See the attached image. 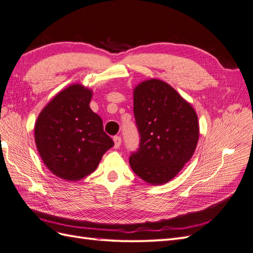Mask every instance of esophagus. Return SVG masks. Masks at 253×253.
I'll return each instance as SVG.
<instances>
[{"label": "esophagus", "instance_id": "obj_1", "mask_svg": "<svg viewBox=\"0 0 253 253\" xmlns=\"http://www.w3.org/2000/svg\"><path fill=\"white\" fill-rule=\"evenodd\" d=\"M113 140H114V143H115V145H114L115 149H118L120 147V144H121V137L120 136H115Z\"/></svg>", "mask_w": 253, "mask_h": 253}]
</instances>
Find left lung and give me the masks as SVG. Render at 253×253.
Returning a JSON list of instances; mask_svg holds the SVG:
<instances>
[{"instance_id": "8db88e82", "label": "left lung", "mask_w": 253, "mask_h": 253, "mask_svg": "<svg viewBox=\"0 0 253 253\" xmlns=\"http://www.w3.org/2000/svg\"><path fill=\"white\" fill-rule=\"evenodd\" d=\"M139 149L129 157L134 173L150 185H164L193 156L200 137L195 110L170 84L140 82L134 90Z\"/></svg>"}]
</instances>
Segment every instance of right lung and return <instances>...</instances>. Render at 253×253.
I'll return each mask as SVG.
<instances>
[{
  "label": "right lung",
  "instance_id": "obj_1",
  "mask_svg": "<svg viewBox=\"0 0 253 253\" xmlns=\"http://www.w3.org/2000/svg\"><path fill=\"white\" fill-rule=\"evenodd\" d=\"M93 90L76 83L44 106L35 125L38 152L58 177L77 181L93 173L114 141L100 116L90 110Z\"/></svg>",
  "mask_w": 253,
  "mask_h": 253
}]
</instances>
